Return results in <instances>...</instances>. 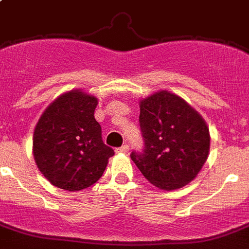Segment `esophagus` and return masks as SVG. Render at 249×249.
Segmentation results:
<instances>
[{
	"label": "esophagus",
	"mask_w": 249,
	"mask_h": 249,
	"mask_svg": "<svg viewBox=\"0 0 249 249\" xmlns=\"http://www.w3.org/2000/svg\"><path fill=\"white\" fill-rule=\"evenodd\" d=\"M129 151V145H123L120 146V148H116V153H127Z\"/></svg>",
	"instance_id": "esophagus-1"
}]
</instances>
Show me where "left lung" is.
<instances>
[{
    "mask_svg": "<svg viewBox=\"0 0 249 249\" xmlns=\"http://www.w3.org/2000/svg\"><path fill=\"white\" fill-rule=\"evenodd\" d=\"M142 151L131 160L155 187H184L200 172L209 154V129L202 116L176 94L159 91L140 103Z\"/></svg>",
    "mask_w": 249,
    "mask_h": 249,
    "instance_id": "1",
    "label": "left lung"
}]
</instances>
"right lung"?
<instances>
[{"mask_svg": "<svg viewBox=\"0 0 249 249\" xmlns=\"http://www.w3.org/2000/svg\"><path fill=\"white\" fill-rule=\"evenodd\" d=\"M96 105L95 96L72 90L50 104L35 127V161L55 187L70 192L90 187L114 155L94 118Z\"/></svg>", "mask_w": 249, "mask_h": 249, "instance_id": "obj_1", "label": "right lung"}]
</instances>
